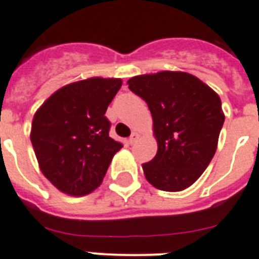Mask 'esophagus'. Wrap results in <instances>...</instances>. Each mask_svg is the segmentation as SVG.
Masks as SVG:
<instances>
[{"instance_id": "obj_1", "label": "esophagus", "mask_w": 259, "mask_h": 259, "mask_svg": "<svg viewBox=\"0 0 259 259\" xmlns=\"http://www.w3.org/2000/svg\"><path fill=\"white\" fill-rule=\"evenodd\" d=\"M137 140H138V134L137 133H132V136H130V138H129V143L134 144L136 141H137Z\"/></svg>"}]
</instances>
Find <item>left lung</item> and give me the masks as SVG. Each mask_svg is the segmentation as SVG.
<instances>
[{"mask_svg": "<svg viewBox=\"0 0 259 259\" xmlns=\"http://www.w3.org/2000/svg\"><path fill=\"white\" fill-rule=\"evenodd\" d=\"M129 90L147 102L157 153L143 164L156 189L182 191L202 175L217 149L224 123L222 100L200 78L186 72L141 74Z\"/></svg>", "mask_w": 259, "mask_h": 259, "instance_id": "8db88e82", "label": "left lung"}]
</instances>
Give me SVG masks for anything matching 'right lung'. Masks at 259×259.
<instances>
[{
  "instance_id": "add662e5",
  "label": "right lung",
  "mask_w": 259,
  "mask_h": 259,
  "mask_svg": "<svg viewBox=\"0 0 259 259\" xmlns=\"http://www.w3.org/2000/svg\"><path fill=\"white\" fill-rule=\"evenodd\" d=\"M121 78L91 77L59 88L37 108L31 143L39 168L65 194L80 197L100 186L122 144L108 136V104Z\"/></svg>"
}]
</instances>
